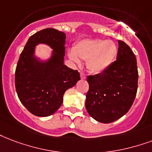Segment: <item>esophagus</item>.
<instances>
[{
	"label": "esophagus",
	"mask_w": 152,
	"mask_h": 152,
	"mask_svg": "<svg viewBox=\"0 0 152 152\" xmlns=\"http://www.w3.org/2000/svg\"><path fill=\"white\" fill-rule=\"evenodd\" d=\"M80 78L81 79H85L86 78V75L84 72H80Z\"/></svg>",
	"instance_id": "esophagus-1"
}]
</instances>
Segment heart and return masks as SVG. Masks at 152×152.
Instances as JSON below:
<instances>
[{"instance_id":"b5f03b06","label":"heart","mask_w":152,"mask_h":152,"mask_svg":"<svg viewBox=\"0 0 152 152\" xmlns=\"http://www.w3.org/2000/svg\"><path fill=\"white\" fill-rule=\"evenodd\" d=\"M117 54V47L112 40H84L69 50L68 56L79 64L80 59L87 61V67L91 72L101 73L109 68Z\"/></svg>"}]
</instances>
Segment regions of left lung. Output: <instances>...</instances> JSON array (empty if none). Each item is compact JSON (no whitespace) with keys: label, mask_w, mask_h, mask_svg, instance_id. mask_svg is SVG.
I'll use <instances>...</instances> for the list:
<instances>
[{"label":"left lung","mask_w":152,"mask_h":152,"mask_svg":"<svg viewBox=\"0 0 152 152\" xmlns=\"http://www.w3.org/2000/svg\"><path fill=\"white\" fill-rule=\"evenodd\" d=\"M116 61L102 73L88 76L89 89L85 107L91 117L109 124L127 113L135 100L138 88L137 62L128 45L118 40Z\"/></svg>","instance_id":"1"}]
</instances>
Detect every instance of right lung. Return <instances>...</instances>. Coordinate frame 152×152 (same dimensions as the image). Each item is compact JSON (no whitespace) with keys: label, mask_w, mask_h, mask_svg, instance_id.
Wrapping results in <instances>:
<instances>
[{"label":"right lung","mask_w":152,"mask_h":152,"mask_svg":"<svg viewBox=\"0 0 152 152\" xmlns=\"http://www.w3.org/2000/svg\"><path fill=\"white\" fill-rule=\"evenodd\" d=\"M65 33L48 28L31 36L20 53L15 72V87L21 104L37 116H48L61 107L67 89L80 80V72L64 64ZM47 43L53 49L47 62L33 57L34 46Z\"/></svg>","instance_id":"obj_1"}]
</instances>
